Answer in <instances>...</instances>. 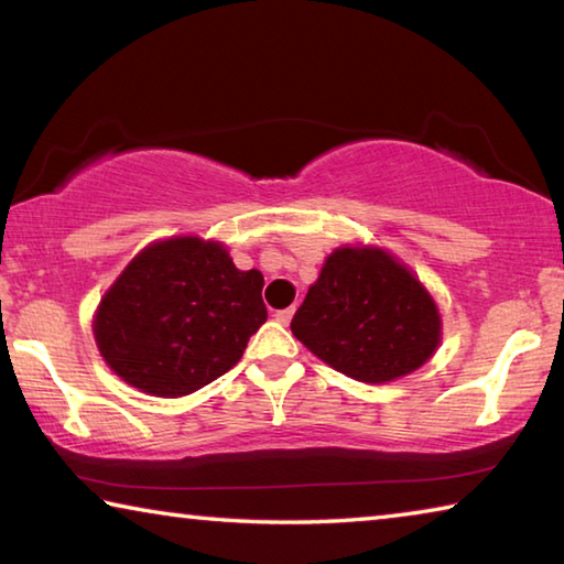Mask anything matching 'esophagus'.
I'll list each match as a JSON object with an SVG mask.
<instances>
[{"instance_id": "obj_1", "label": "esophagus", "mask_w": 564, "mask_h": 564, "mask_svg": "<svg viewBox=\"0 0 564 564\" xmlns=\"http://www.w3.org/2000/svg\"><path fill=\"white\" fill-rule=\"evenodd\" d=\"M293 305H291V308H283V311H275V321H279L281 323V326H289V323H291V318H293Z\"/></svg>"}]
</instances>
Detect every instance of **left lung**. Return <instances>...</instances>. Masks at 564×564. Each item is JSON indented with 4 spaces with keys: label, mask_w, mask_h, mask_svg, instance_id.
<instances>
[{
    "label": "left lung",
    "mask_w": 564,
    "mask_h": 564,
    "mask_svg": "<svg viewBox=\"0 0 564 564\" xmlns=\"http://www.w3.org/2000/svg\"><path fill=\"white\" fill-rule=\"evenodd\" d=\"M441 328L425 285L370 246L336 248L291 321L313 356L360 383L413 373L441 346Z\"/></svg>",
    "instance_id": "left-lung-1"
}]
</instances>
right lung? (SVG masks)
Here are the masks:
<instances>
[{
    "mask_svg": "<svg viewBox=\"0 0 564 564\" xmlns=\"http://www.w3.org/2000/svg\"><path fill=\"white\" fill-rule=\"evenodd\" d=\"M261 271H238L218 241L147 246L94 316L107 366L141 393L181 398L231 370L269 313Z\"/></svg>",
    "mask_w": 564,
    "mask_h": 564,
    "instance_id": "obj_1",
    "label": "right lung"
}]
</instances>
